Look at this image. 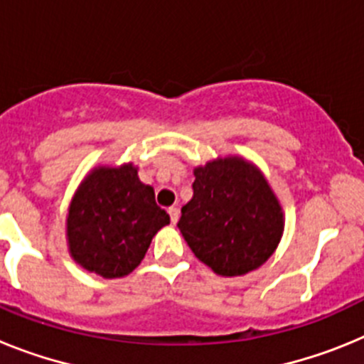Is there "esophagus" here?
<instances>
[{
    "label": "esophagus",
    "instance_id": "esophagus-1",
    "mask_svg": "<svg viewBox=\"0 0 364 364\" xmlns=\"http://www.w3.org/2000/svg\"><path fill=\"white\" fill-rule=\"evenodd\" d=\"M169 217H171V222L173 224H176V222H178V217H180V210L178 208H176V205H171V208H169Z\"/></svg>",
    "mask_w": 364,
    "mask_h": 364
}]
</instances>
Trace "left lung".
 Listing matches in <instances>:
<instances>
[{"mask_svg": "<svg viewBox=\"0 0 364 364\" xmlns=\"http://www.w3.org/2000/svg\"><path fill=\"white\" fill-rule=\"evenodd\" d=\"M176 226L198 260L237 277L273 255L284 215L264 175L252 162L228 156L195 167L193 198Z\"/></svg>", "mask_w": 364, "mask_h": 364, "instance_id": "8db88e82", "label": "left lung"}]
</instances>
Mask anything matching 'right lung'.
<instances>
[{
	"label": "right lung",
	"instance_id": "right-lung-1",
	"mask_svg": "<svg viewBox=\"0 0 364 364\" xmlns=\"http://www.w3.org/2000/svg\"><path fill=\"white\" fill-rule=\"evenodd\" d=\"M169 215L136 167H95L74 193L67 215V242L76 262L104 279L129 275Z\"/></svg>",
	"mask_w": 364,
	"mask_h": 364
}]
</instances>
